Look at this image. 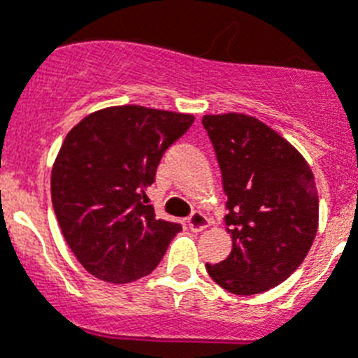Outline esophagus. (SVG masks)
<instances>
[{
  "label": "esophagus",
  "instance_id": "obj_1",
  "mask_svg": "<svg viewBox=\"0 0 358 358\" xmlns=\"http://www.w3.org/2000/svg\"><path fill=\"white\" fill-rule=\"evenodd\" d=\"M188 229L192 230V232H201V230H205L206 227L210 225V220L206 217L205 214H201V212H194V214L188 217Z\"/></svg>",
  "mask_w": 358,
  "mask_h": 358
}]
</instances>
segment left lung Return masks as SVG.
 Here are the masks:
<instances>
[{
	"label": "left lung",
	"mask_w": 358,
	"mask_h": 358,
	"mask_svg": "<svg viewBox=\"0 0 358 358\" xmlns=\"http://www.w3.org/2000/svg\"><path fill=\"white\" fill-rule=\"evenodd\" d=\"M227 194L232 250L206 264L215 283L234 294H258L287 280L318 229V194L296 148L267 124L241 113L205 115Z\"/></svg>",
	"instance_id": "8db88e82"
}]
</instances>
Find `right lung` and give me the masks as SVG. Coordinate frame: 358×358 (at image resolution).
Returning a JSON list of instances; mask_svg holds the SVG:
<instances>
[{"label": "right lung", "mask_w": 358, "mask_h": 358, "mask_svg": "<svg viewBox=\"0 0 358 358\" xmlns=\"http://www.w3.org/2000/svg\"><path fill=\"white\" fill-rule=\"evenodd\" d=\"M192 115L117 106L87 115L67 133L51 173L62 234L85 271L128 283L150 274L182 227L155 217L146 190Z\"/></svg>", "instance_id": "obj_1"}]
</instances>
